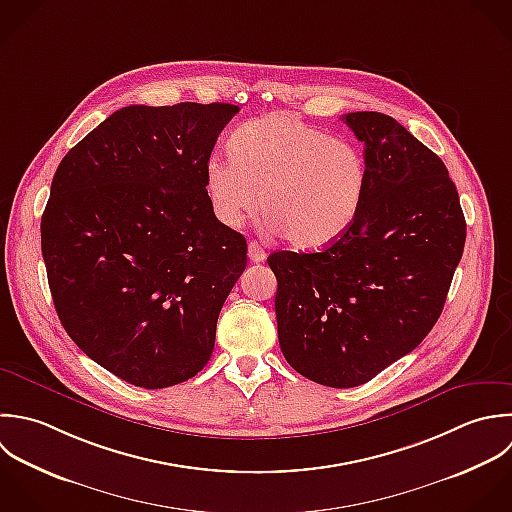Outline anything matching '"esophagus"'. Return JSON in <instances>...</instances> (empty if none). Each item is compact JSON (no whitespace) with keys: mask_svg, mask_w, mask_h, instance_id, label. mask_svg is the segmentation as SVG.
I'll use <instances>...</instances> for the list:
<instances>
[{"mask_svg":"<svg viewBox=\"0 0 512 512\" xmlns=\"http://www.w3.org/2000/svg\"><path fill=\"white\" fill-rule=\"evenodd\" d=\"M249 259H251L253 263H263V261L267 259L265 249H263L257 241H251V243H249Z\"/></svg>","mask_w":512,"mask_h":512,"instance_id":"1","label":"esophagus"}]
</instances>
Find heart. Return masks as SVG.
<instances>
[{
  "label": "heart",
  "mask_w": 512,
  "mask_h": 512,
  "mask_svg": "<svg viewBox=\"0 0 512 512\" xmlns=\"http://www.w3.org/2000/svg\"><path fill=\"white\" fill-rule=\"evenodd\" d=\"M231 155L205 163L209 205L225 227H239L261 199L271 231L297 249H321L343 237L361 211L363 153L297 115L269 113L241 125Z\"/></svg>",
  "instance_id": "obj_1"
}]
</instances>
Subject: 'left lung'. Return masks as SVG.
<instances>
[{
	"mask_svg": "<svg viewBox=\"0 0 512 512\" xmlns=\"http://www.w3.org/2000/svg\"><path fill=\"white\" fill-rule=\"evenodd\" d=\"M343 121L365 143L367 191L349 231L319 253L275 251V315L287 363L333 389L371 381L439 321L467 223L439 155L377 111Z\"/></svg>",
	"mask_w": 512,
	"mask_h": 512,
	"instance_id": "1",
	"label": "left lung"
}]
</instances>
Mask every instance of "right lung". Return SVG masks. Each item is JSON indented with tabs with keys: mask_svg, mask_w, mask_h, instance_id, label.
<instances>
[{
	"mask_svg": "<svg viewBox=\"0 0 512 512\" xmlns=\"http://www.w3.org/2000/svg\"><path fill=\"white\" fill-rule=\"evenodd\" d=\"M231 103L129 105L61 159L41 217L57 317L115 377L165 389L211 359L247 241L211 211L205 163Z\"/></svg>",
	"mask_w": 512,
	"mask_h": 512,
	"instance_id": "1",
	"label": "right lung"
}]
</instances>
